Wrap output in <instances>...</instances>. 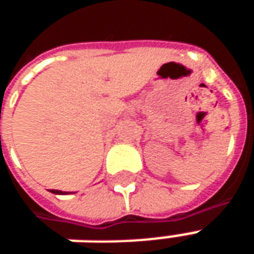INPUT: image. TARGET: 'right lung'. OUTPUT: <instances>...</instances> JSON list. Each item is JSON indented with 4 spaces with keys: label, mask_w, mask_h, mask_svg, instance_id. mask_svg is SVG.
<instances>
[{
    "label": "right lung",
    "mask_w": 254,
    "mask_h": 254,
    "mask_svg": "<svg viewBox=\"0 0 254 254\" xmlns=\"http://www.w3.org/2000/svg\"><path fill=\"white\" fill-rule=\"evenodd\" d=\"M52 193H56V194H66L65 191H61V190H52Z\"/></svg>",
    "instance_id": "obj_1"
}]
</instances>
